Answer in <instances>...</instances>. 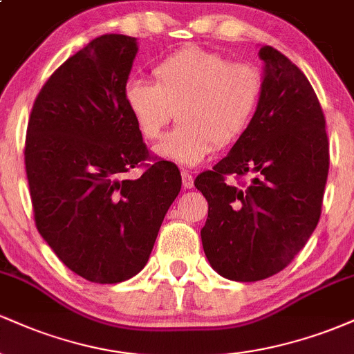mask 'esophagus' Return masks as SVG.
Wrapping results in <instances>:
<instances>
[{"mask_svg":"<svg viewBox=\"0 0 354 354\" xmlns=\"http://www.w3.org/2000/svg\"><path fill=\"white\" fill-rule=\"evenodd\" d=\"M181 180H183V186H185V189H191L194 186L193 176H191V173L185 171V169L181 171Z\"/></svg>","mask_w":354,"mask_h":354,"instance_id":"esophagus-1","label":"esophagus"}]
</instances>
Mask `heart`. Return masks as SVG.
Masks as SVG:
<instances>
[{
  "instance_id": "obj_1",
  "label": "heart",
  "mask_w": 354,
  "mask_h": 354,
  "mask_svg": "<svg viewBox=\"0 0 354 354\" xmlns=\"http://www.w3.org/2000/svg\"><path fill=\"white\" fill-rule=\"evenodd\" d=\"M153 78L129 80L124 104L148 141L163 136L178 109L181 124L154 151L183 166L200 165L216 146L241 140L265 93V75L256 64L198 46L166 55L153 66Z\"/></svg>"
}]
</instances>
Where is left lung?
I'll return each instance as SVG.
<instances>
[{"label": "left lung", "mask_w": 354, "mask_h": 354, "mask_svg": "<svg viewBox=\"0 0 354 354\" xmlns=\"http://www.w3.org/2000/svg\"><path fill=\"white\" fill-rule=\"evenodd\" d=\"M259 58L265 93L254 123L194 180L208 201L206 258L223 278L243 283L279 273L303 250L319 221L330 169L326 120L310 81L274 48L263 46ZM231 174L239 185L225 181Z\"/></svg>", "instance_id": "left-lung-1"}]
</instances>
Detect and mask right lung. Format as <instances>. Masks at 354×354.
Instances as JSON below:
<instances>
[{"instance_id": "add662e5", "label": "right lung", "mask_w": 354, "mask_h": 354, "mask_svg": "<svg viewBox=\"0 0 354 354\" xmlns=\"http://www.w3.org/2000/svg\"><path fill=\"white\" fill-rule=\"evenodd\" d=\"M136 51L131 36L89 41L43 84L28 121L36 228L91 283H121L143 270L181 189L180 171L149 154L124 104ZM133 167L144 168L138 180L124 178Z\"/></svg>"}]
</instances>
